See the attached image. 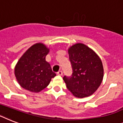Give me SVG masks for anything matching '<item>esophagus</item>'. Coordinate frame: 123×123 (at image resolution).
I'll return each mask as SVG.
<instances>
[{
  "mask_svg": "<svg viewBox=\"0 0 123 123\" xmlns=\"http://www.w3.org/2000/svg\"><path fill=\"white\" fill-rule=\"evenodd\" d=\"M57 75H60V76H62V71H59L57 73Z\"/></svg>",
  "mask_w": 123,
  "mask_h": 123,
  "instance_id": "1",
  "label": "esophagus"
}]
</instances>
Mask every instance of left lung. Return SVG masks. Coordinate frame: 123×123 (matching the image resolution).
<instances>
[{"label":"left lung","instance_id":"obj_1","mask_svg":"<svg viewBox=\"0 0 123 123\" xmlns=\"http://www.w3.org/2000/svg\"><path fill=\"white\" fill-rule=\"evenodd\" d=\"M73 73L64 76L68 89L75 97H87L94 92L103 79V66L101 59L92 49L83 43H76L68 48Z\"/></svg>","mask_w":123,"mask_h":123}]
</instances>
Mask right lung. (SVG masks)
Here are the masks:
<instances>
[{
    "label": "right lung",
    "instance_id": "right-lung-1",
    "mask_svg": "<svg viewBox=\"0 0 123 123\" xmlns=\"http://www.w3.org/2000/svg\"><path fill=\"white\" fill-rule=\"evenodd\" d=\"M50 49L42 43L31 46L14 68V75L20 86L32 92H39L50 84L56 74L46 61Z\"/></svg>",
    "mask_w": 123,
    "mask_h": 123
}]
</instances>
